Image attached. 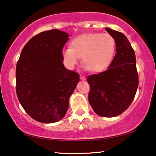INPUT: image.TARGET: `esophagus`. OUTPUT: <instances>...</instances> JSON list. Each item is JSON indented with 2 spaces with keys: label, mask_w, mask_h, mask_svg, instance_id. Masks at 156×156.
<instances>
[{
  "label": "esophagus",
  "mask_w": 156,
  "mask_h": 156,
  "mask_svg": "<svg viewBox=\"0 0 156 156\" xmlns=\"http://www.w3.org/2000/svg\"><path fill=\"white\" fill-rule=\"evenodd\" d=\"M80 79H81V80H84L85 79H86V78H85V76H83V75H80Z\"/></svg>",
  "instance_id": "1"
}]
</instances>
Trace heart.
Returning <instances> with one entry per match:
<instances>
[{
  "label": "heart",
  "mask_w": 156,
  "mask_h": 156,
  "mask_svg": "<svg viewBox=\"0 0 156 156\" xmlns=\"http://www.w3.org/2000/svg\"><path fill=\"white\" fill-rule=\"evenodd\" d=\"M116 50V40L110 34L87 33L74 38L70 48L62 50V57L69 68L75 67L82 57V62L86 69L92 72H101L112 63Z\"/></svg>",
  "instance_id": "b5f03b06"
}]
</instances>
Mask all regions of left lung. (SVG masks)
<instances>
[{
  "instance_id": "left-lung-1",
  "label": "left lung",
  "mask_w": 156,
  "mask_h": 156,
  "mask_svg": "<svg viewBox=\"0 0 156 156\" xmlns=\"http://www.w3.org/2000/svg\"><path fill=\"white\" fill-rule=\"evenodd\" d=\"M115 38L116 53L105 71L87 77L89 102L99 116L114 117L124 112L135 97L138 86L135 52L122 33L106 27Z\"/></svg>"
}]
</instances>
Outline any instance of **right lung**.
Here are the masks:
<instances>
[{
  "instance_id": "right-lung-1",
  "label": "right lung",
  "mask_w": 156,
  "mask_h": 156,
  "mask_svg": "<svg viewBox=\"0 0 156 156\" xmlns=\"http://www.w3.org/2000/svg\"><path fill=\"white\" fill-rule=\"evenodd\" d=\"M68 37L58 30L42 32L27 42L17 62V97L27 114L38 122L51 123L63 119L80 81V74L62 64V49Z\"/></svg>"
}]
</instances>
